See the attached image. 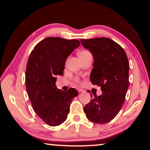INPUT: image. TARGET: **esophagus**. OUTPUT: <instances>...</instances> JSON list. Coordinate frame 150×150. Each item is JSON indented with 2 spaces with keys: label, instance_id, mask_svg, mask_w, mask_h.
<instances>
[{
  "label": "esophagus",
  "instance_id": "1",
  "mask_svg": "<svg viewBox=\"0 0 150 150\" xmlns=\"http://www.w3.org/2000/svg\"><path fill=\"white\" fill-rule=\"evenodd\" d=\"M77 91L79 93H81V92H83L84 91V90L82 89V88H77Z\"/></svg>",
  "mask_w": 150,
  "mask_h": 150
}]
</instances>
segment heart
I'll use <instances>...</instances> for the list:
<instances>
[{
    "mask_svg": "<svg viewBox=\"0 0 150 150\" xmlns=\"http://www.w3.org/2000/svg\"><path fill=\"white\" fill-rule=\"evenodd\" d=\"M89 52H88V51H87V50H83V51H82V52H81L80 53H79V55H84V54H89ZM77 81H78V79H76Z\"/></svg>",
    "mask_w": 150,
    "mask_h": 150,
    "instance_id": "obj_1",
    "label": "heart"
}]
</instances>
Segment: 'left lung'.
I'll list each match as a JSON object with an SVG mask.
<instances>
[{"mask_svg":"<svg viewBox=\"0 0 150 150\" xmlns=\"http://www.w3.org/2000/svg\"><path fill=\"white\" fill-rule=\"evenodd\" d=\"M80 40L94 57L90 81L101 87L103 92L100 96L94 95L83 110L93 122L107 123L118 115L125 100L129 86L128 57L123 48L108 38Z\"/></svg>","mask_w":150,"mask_h":150,"instance_id":"8db88e82","label":"left lung"}]
</instances>
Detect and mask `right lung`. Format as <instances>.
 Wrapping results in <instances>:
<instances>
[{"label":"right lung","mask_w":150,"mask_h":150,"mask_svg":"<svg viewBox=\"0 0 150 150\" xmlns=\"http://www.w3.org/2000/svg\"><path fill=\"white\" fill-rule=\"evenodd\" d=\"M81 45L77 40L48 37L32 51L27 63L26 87L35 112L50 126H59L69 112L70 104L78 92L74 88L63 91L55 86L57 75H62L66 59Z\"/></svg>","instance_id":"add662e5"}]
</instances>
